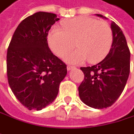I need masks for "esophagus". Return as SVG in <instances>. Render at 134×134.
I'll list each match as a JSON object with an SVG mask.
<instances>
[{"mask_svg": "<svg viewBox=\"0 0 134 134\" xmlns=\"http://www.w3.org/2000/svg\"><path fill=\"white\" fill-rule=\"evenodd\" d=\"M67 70H74V69H76V67L74 66H71V65H67Z\"/></svg>", "mask_w": 134, "mask_h": 134, "instance_id": "34e87169", "label": "esophagus"}]
</instances>
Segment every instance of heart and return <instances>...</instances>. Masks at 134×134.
<instances>
[{"mask_svg":"<svg viewBox=\"0 0 134 134\" xmlns=\"http://www.w3.org/2000/svg\"><path fill=\"white\" fill-rule=\"evenodd\" d=\"M63 29L54 27L47 40L51 50L60 57L74 47L76 51L66 57L70 63L80 64L88 59L92 64L98 63L107 56L112 47L114 35L110 26L89 17H78L63 22Z\"/></svg>","mask_w":134,"mask_h":134,"instance_id":"1","label":"heart"}]
</instances>
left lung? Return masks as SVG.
I'll list each match as a JSON object with an SVG mask.
<instances>
[{"instance_id":"1","label":"left lung","mask_w":134,"mask_h":134,"mask_svg":"<svg viewBox=\"0 0 134 134\" xmlns=\"http://www.w3.org/2000/svg\"><path fill=\"white\" fill-rule=\"evenodd\" d=\"M97 16L107 19L101 14ZM114 41L110 51L102 61L81 67L84 79L78 87L80 100L86 105L103 109L115 103L124 91L130 74V52L120 27L112 21Z\"/></svg>"}]
</instances>
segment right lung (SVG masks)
<instances>
[{
  "label": "right lung",
  "mask_w": 134,
  "mask_h": 134,
  "mask_svg": "<svg viewBox=\"0 0 134 134\" xmlns=\"http://www.w3.org/2000/svg\"><path fill=\"white\" fill-rule=\"evenodd\" d=\"M55 14L37 12L15 30L7 53V74L12 92L28 110H41L57 97L67 65L48 47L47 34L59 20Z\"/></svg>",
  "instance_id": "obj_1"
}]
</instances>
